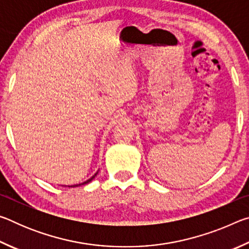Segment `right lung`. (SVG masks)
Returning <instances> with one entry per match:
<instances>
[{
	"label": "right lung",
	"mask_w": 249,
	"mask_h": 249,
	"mask_svg": "<svg viewBox=\"0 0 249 249\" xmlns=\"http://www.w3.org/2000/svg\"><path fill=\"white\" fill-rule=\"evenodd\" d=\"M98 174H99V170H98V171H96V172H95V174H94V175H93V176H92V177H91V178H90V179H88V180H87V181H84V182H82V183H79V184H73V185H68V187H69V188H74V187H79V185H83V184H87V183H89V182H91V181H92V180H93V179H94V178H95V177H96V175H98Z\"/></svg>",
	"instance_id": "obj_1"
}]
</instances>
